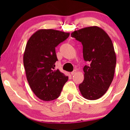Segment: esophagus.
Returning <instances> with one entry per match:
<instances>
[{"instance_id":"obj_1","label":"esophagus","mask_w":130,"mask_h":130,"mask_svg":"<svg viewBox=\"0 0 130 130\" xmlns=\"http://www.w3.org/2000/svg\"><path fill=\"white\" fill-rule=\"evenodd\" d=\"M76 70H74L73 72H71V74H72V75H73V74H76Z\"/></svg>"}]
</instances>
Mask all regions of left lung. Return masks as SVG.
Masks as SVG:
<instances>
[{
    "mask_svg": "<svg viewBox=\"0 0 130 130\" xmlns=\"http://www.w3.org/2000/svg\"><path fill=\"white\" fill-rule=\"evenodd\" d=\"M71 36L82 43L84 59L89 63L83 68L84 80L78 87L81 93L86 99H98L106 93L113 78L116 57L112 42L98 26L76 30Z\"/></svg>",
    "mask_w": 130,
    "mask_h": 130,
    "instance_id": "obj_1",
    "label": "left lung"
}]
</instances>
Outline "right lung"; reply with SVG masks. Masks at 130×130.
<instances>
[{
	"instance_id": "add662e5",
	"label": "right lung",
	"mask_w": 130,
	"mask_h": 130,
	"mask_svg": "<svg viewBox=\"0 0 130 130\" xmlns=\"http://www.w3.org/2000/svg\"><path fill=\"white\" fill-rule=\"evenodd\" d=\"M69 32L41 29L31 36L23 54V65L31 89L39 99L58 98L68 77L55 69L58 61L55 47L69 36Z\"/></svg>"
}]
</instances>
